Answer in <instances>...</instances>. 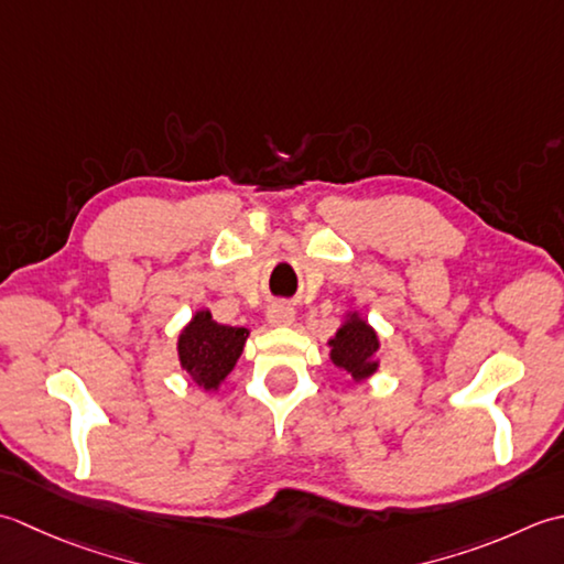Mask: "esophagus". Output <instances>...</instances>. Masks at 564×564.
<instances>
[{
	"label": "esophagus",
	"instance_id": "34e87169",
	"mask_svg": "<svg viewBox=\"0 0 564 564\" xmlns=\"http://www.w3.org/2000/svg\"><path fill=\"white\" fill-rule=\"evenodd\" d=\"M268 321L272 326H290L294 321V306L286 302H274L268 306Z\"/></svg>",
	"mask_w": 564,
	"mask_h": 564
}]
</instances>
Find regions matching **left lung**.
<instances>
[{"mask_svg": "<svg viewBox=\"0 0 564 564\" xmlns=\"http://www.w3.org/2000/svg\"><path fill=\"white\" fill-rule=\"evenodd\" d=\"M330 360L355 379H365L377 370V362L372 360V355L379 348L377 333L358 316H352L348 324L340 326L336 338L330 340Z\"/></svg>", "mask_w": 564, "mask_h": 564, "instance_id": "8db88e82", "label": "left lung"}]
</instances>
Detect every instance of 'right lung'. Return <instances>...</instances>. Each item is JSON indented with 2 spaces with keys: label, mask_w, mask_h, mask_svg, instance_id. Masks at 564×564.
I'll use <instances>...</instances> for the list:
<instances>
[{
  "label": "right lung",
  "mask_w": 564,
  "mask_h": 564,
  "mask_svg": "<svg viewBox=\"0 0 564 564\" xmlns=\"http://www.w3.org/2000/svg\"><path fill=\"white\" fill-rule=\"evenodd\" d=\"M246 338V328L221 326L212 321L209 312H202L182 330L177 343L180 362L202 389H216L234 370Z\"/></svg>",
  "instance_id": "obj_1"
}]
</instances>
